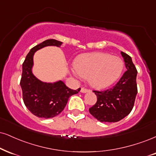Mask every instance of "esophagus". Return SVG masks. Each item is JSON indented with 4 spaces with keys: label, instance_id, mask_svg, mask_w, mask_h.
I'll use <instances>...</instances> for the list:
<instances>
[{
    "label": "esophagus",
    "instance_id": "34e87169",
    "mask_svg": "<svg viewBox=\"0 0 156 156\" xmlns=\"http://www.w3.org/2000/svg\"><path fill=\"white\" fill-rule=\"evenodd\" d=\"M90 90L87 89V88H84V87H82L81 89V93H87V92H89Z\"/></svg>",
    "mask_w": 156,
    "mask_h": 156
}]
</instances>
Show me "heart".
I'll return each instance as SVG.
<instances>
[{"mask_svg": "<svg viewBox=\"0 0 156 156\" xmlns=\"http://www.w3.org/2000/svg\"><path fill=\"white\" fill-rule=\"evenodd\" d=\"M74 73L89 77L90 84L97 88L111 86L118 80L124 68L121 58L103 53H84L76 58Z\"/></svg>", "mask_w": 156, "mask_h": 156, "instance_id": "obj_1", "label": "heart"}]
</instances>
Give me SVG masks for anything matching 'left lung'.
<instances>
[{"instance_id":"8db88e82","label":"left lung","mask_w":156,"mask_h":156,"mask_svg":"<svg viewBox=\"0 0 156 156\" xmlns=\"http://www.w3.org/2000/svg\"><path fill=\"white\" fill-rule=\"evenodd\" d=\"M126 71L110 89L96 91L97 102L90 108V114L101 122H117L129 114L137 93V71L129 55L121 52Z\"/></svg>"}]
</instances>
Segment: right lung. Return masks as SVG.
I'll return each mask as SVG.
<instances>
[{
    "mask_svg": "<svg viewBox=\"0 0 156 156\" xmlns=\"http://www.w3.org/2000/svg\"><path fill=\"white\" fill-rule=\"evenodd\" d=\"M61 45L62 42L56 40H46L30 50L22 64L20 85L23 101L29 111L40 118H53L58 115L64 109L69 98L80 90V88L70 89L61 80L53 83L43 82L32 74L34 53L46 46L60 47Z\"/></svg>",
    "mask_w": 156,
    "mask_h": 156,
    "instance_id": "obj_1",
    "label": "right lung"
}]
</instances>
